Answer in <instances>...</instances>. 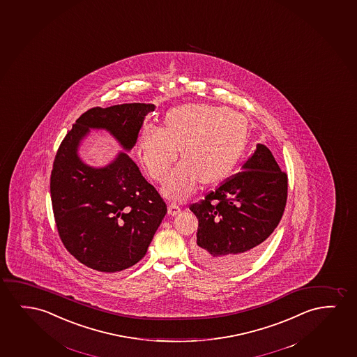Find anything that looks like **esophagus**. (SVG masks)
Wrapping results in <instances>:
<instances>
[{
    "label": "esophagus",
    "instance_id": "1",
    "mask_svg": "<svg viewBox=\"0 0 357 357\" xmlns=\"http://www.w3.org/2000/svg\"><path fill=\"white\" fill-rule=\"evenodd\" d=\"M181 212V206L176 204V202H172L168 205V215H179Z\"/></svg>",
    "mask_w": 357,
    "mask_h": 357
}]
</instances>
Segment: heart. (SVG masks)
Segmentation results:
<instances>
[{
  "label": "heart",
  "instance_id": "1",
  "mask_svg": "<svg viewBox=\"0 0 357 357\" xmlns=\"http://www.w3.org/2000/svg\"><path fill=\"white\" fill-rule=\"evenodd\" d=\"M248 139L249 126L243 114L223 106L191 103L171 109L165 128H142L140 150L150 176L162 181L181 147L185 158L172 171L162 190L172 199H184L202 181L215 184L229 176Z\"/></svg>",
  "mask_w": 357,
  "mask_h": 357
}]
</instances>
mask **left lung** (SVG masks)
Instances as JSON below:
<instances>
[{"mask_svg":"<svg viewBox=\"0 0 357 357\" xmlns=\"http://www.w3.org/2000/svg\"><path fill=\"white\" fill-rule=\"evenodd\" d=\"M287 196L288 176L268 147L257 144L241 172L190 205L199 220L192 249L196 261L220 273L252 264L279 225Z\"/></svg>","mask_w":357,"mask_h":357,"instance_id":"1","label":"left lung"}]
</instances>
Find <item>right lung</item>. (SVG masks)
Segmentation results:
<instances>
[{
  "label": "right lung",
  "instance_id": "1",
  "mask_svg": "<svg viewBox=\"0 0 357 357\" xmlns=\"http://www.w3.org/2000/svg\"><path fill=\"white\" fill-rule=\"evenodd\" d=\"M155 107L123 103L90 108L75 121L54 157L50 191L59 238L79 262L98 272L114 273L137 264L167 206L127 152L96 168L82 161L79 146L90 129H105L130 151Z\"/></svg>",
  "mask_w": 357,
  "mask_h": 357
}]
</instances>
